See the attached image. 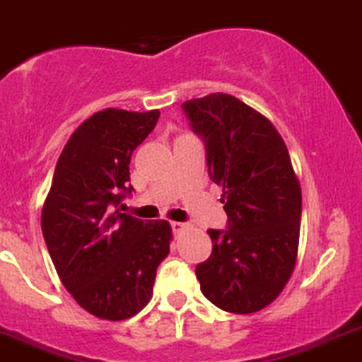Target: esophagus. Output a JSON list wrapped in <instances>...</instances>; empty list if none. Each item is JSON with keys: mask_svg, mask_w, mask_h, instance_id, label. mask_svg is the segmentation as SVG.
Masks as SVG:
<instances>
[{"mask_svg": "<svg viewBox=\"0 0 362 362\" xmlns=\"http://www.w3.org/2000/svg\"><path fill=\"white\" fill-rule=\"evenodd\" d=\"M171 228H173V234H180V232L185 230V223L173 221V223H171Z\"/></svg>", "mask_w": 362, "mask_h": 362, "instance_id": "1", "label": "esophagus"}]
</instances>
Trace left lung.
Returning <instances> with one entry per match:
<instances>
[{
    "label": "left lung",
    "instance_id": "8db88e82",
    "mask_svg": "<svg viewBox=\"0 0 362 362\" xmlns=\"http://www.w3.org/2000/svg\"><path fill=\"white\" fill-rule=\"evenodd\" d=\"M182 110L204 139L228 216L225 230H207L202 293L227 313H257L288 284L298 252L302 191L289 151L272 121L230 94L189 100Z\"/></svg>",
    "mask_w": 362,
    "mask_h": 362
}]
</instances>
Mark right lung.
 <instances>
[{
    "mask_svg": "<svg viewBox=\"0 0 362 362\" xmlns=\"http://www.w3.org/2000/svg\"><path fill=\"white\" fill-rule=\"evenodd\" d=\"M158 116L107 109L83 121L60 153L44 202L42 235L64 288L101 320L139 313L170 253V223H146L117 209L134 191L132 153Z\"/></svg>",
    "mask_w": 362,
    "mask_h": 362,
    "instance_id": "right-lung-1",
    "label": "right lung"
}]
</instances>
